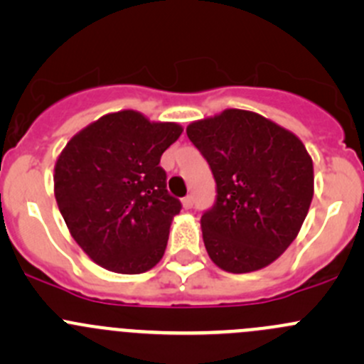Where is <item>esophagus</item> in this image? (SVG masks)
Returning a JSON list of instances; mask_svg holds the SVG:
<instances>
[{
  "label": "esophagus",
  "mask_w": 364,
  "mask_h": 364,
  "mask_svg": "<svg viewBox=\"0 0 364 364\" xmlns=\"http://www.w3.org/2000/svg\"><path fill=\"white\" fill-rule=\"evenodd\" d=\"M193 205V197L192 196H186L185 199H183V208L185 209H190Z\"/></svg>",
  "instance_id": "esophagus-1"
}]
</instances>
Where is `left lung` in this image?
<instances>
[{
  "label": "left lung",
  "instance_id": "obj_1",
  "mask_svg": "<svg viewBox=\"0 0 364 364\" xmlns=\"http://www.w3.org/2000/svg\"><path fill=\"white\" fill-rule=\"evenodd\" d=\"M186 135L216 181V200L200 218L213 262L250 273L296 240L314 197V164L292 132L264 116L227 109L193 121Z\"/></svg>",
  "mask_w": 364,
  "mask_h": 364
}]
</instances>
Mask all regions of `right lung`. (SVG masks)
<instances>
[{"mask_svg":"<svg viewBox=\"0 0 364 364\" xmlns=\"http://www.w3.org/2000/svg\"><path fill=\"white\" fill-rule=\"evenodd\" d=\"M183 128L135 111L105 114L73 135L54 167V196L70 234L98 266L121 274L164 257L179 199L160 167Z\"/></svg>","mask_w":364,"mask_h":364,"instance_id":"right-lung-1","label":"right lung"}]
</instances>
